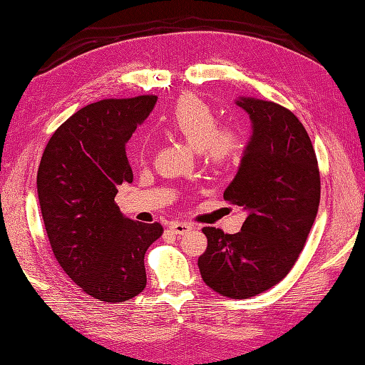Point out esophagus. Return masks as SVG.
<instances>
[{
	"label": "esophagus",
	"mask_w": 365,
	"mask_h": 365,
	"mask_svg": "<svg viewBox=\"0 0 365 365\" xmlns=\"http://www.w3.org/2000/svg\"><path fill=\"white\" fill-rule=\"evenodd\" d=\"M168 230L172 233L181 236V235L189 233L190 230H192V225L190 224H185V222H173V224L168 225Z\"/></svg>",
	"instance_id": "esophagus-1"
}]
</instances>
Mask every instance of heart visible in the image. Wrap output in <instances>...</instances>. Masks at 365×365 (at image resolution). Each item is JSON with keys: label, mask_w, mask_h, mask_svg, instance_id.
Returning <instances> with one entry per match:
<instances>
[{"label": "heart", "mask_w": 365, "mask_h": 365, "mask_svg": "<svg viewBox=\"0 0 365 365\" xmlns=\"http://www.w3.org/2000/svg\"><path fill=\"white\" fill-rule=\"evenodd\" d=\"M162 123L168 132L182 138L193 150L202 151L210 165H228L241 158L242 130L236 125H220L215 110L197 96H182ZM143 151L145 143H140V153Z\"/></svg>", "instance_id": "1"}]
</instances>
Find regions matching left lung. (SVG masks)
<instances>
[{
	"instance_id": "left-lung-1",
	"label": "left lung",
	"mask_w": 365,
	"mask_h": 365,
	"mask_svg": "<svg viewBox=\"0 0 365 365\" xmlns=\"http://www.w3.org/2000/svg\"><path fill=\"white\" fill-rule=\"evenodd\" d=\"M254 133L224 192L249 212L241 232L205 227L207 247L198 258L205 284L225 297L249 299L287 277L314 225L322 181L314 146L292 110L241 98Z\"/></svg>"
}]
</instances>
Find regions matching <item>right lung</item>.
<instances>
[{
	"mask_svg": "<svg viewBox=\"0 0 365 365\" xmlns=\"http://www.w3.org/2000/svg\"><path fill=\"white\" fill-rule=\"evenodd\" d=\"M158 96L102 99L73 113L55 130L37 170L43 225L63 271L94 299L124 302L146 287L145 254L159 240V222L124 217L115 197L132 182L125 155L137 125Z\"/></svg>",
	"mask_w": 365,
	"mask_h": 365,
	"instance_id": "obj_1",
	"label": "right lung"
}]
</instances>
